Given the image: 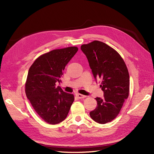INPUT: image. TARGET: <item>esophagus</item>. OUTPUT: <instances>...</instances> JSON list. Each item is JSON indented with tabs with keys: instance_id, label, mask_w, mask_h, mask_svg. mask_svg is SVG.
<instances>
[{
	"instance_id": "34e87169",
	"label": "esophagus",
	"mask_w": 154,
	"mask_h": 154,
	"mask_svg": "<svg viewBox=\"0 0 154 154\" xmlns=\"http://www.w3.org/2000/svg\"><path fill=\"white\" fill-rule=\"evenodd\" d=\"M76 96L78 97L79 99H83V98H84V97H86L85 96H84V95H82V94H76Z\"/></svg>"
}]
</instances>
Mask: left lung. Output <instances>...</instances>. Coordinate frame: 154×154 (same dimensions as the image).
<instances>
[{"mask_svg":"<svg viewBox=\"0 0 154 154\" xmlns=\"http://www.w3.org/2000/svg\"><path fill=\"white\" fill-rule=\"evenodd\" d=\"M81 49L87 58L96 80H100L104 97H96L97 107L90 112L96 122L105 124L114 120L122 109L130 92L127 66L120 54L109 45L94 40L83 44Z\"/></svg>","mask_w":154,"mask_h":154,"instance_id":"left-lung-1","label":"left lung"}]
</instances>
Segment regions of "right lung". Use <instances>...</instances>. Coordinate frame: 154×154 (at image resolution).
Returning a JSON list of instances; mask_svg holds the SVG:
<instances>
[{"label":"right lung","mask_w":154,"mask_h":154,"mask_svg":"<svg viewBox=\"0 0 154 154\" xmlns=\"http://www.w3.org/2000/svg\"><path fill=\"white\" fill-rule=\"evenodd\" d=\"M78 50L68 47L51 51L40 55L30 67L25 83L27 98L44 122L56 125L66 118L74 96L63 91L57 82L66 65Z\"/></svg>","instance_id":"add662e5"}]
</instances>
